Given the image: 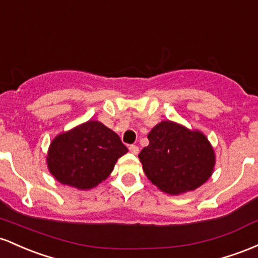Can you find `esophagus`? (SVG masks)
Wrapping results in <instances>:
<instances>
[{
  "instance_id": "obj_1",
  "label": "esophagus",
  "mask_w": 258,
  "mask_h": 258,
  "mask_svg": "<svg viewBox=\"0 0 258 258\" xmlns=\"http://www.w3.org/2000/svg\"><path fill=\"white\" fill-rule=\"evenodd\" d=\"M129 151L132 153H134V155H138L139 153V147L137 145H130L129 146Z\"/></svg>"
}]
</instances>
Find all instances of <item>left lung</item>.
<instances>
[{"mask_svg": "<svg viewBox=\"0 0 258 258\" xmlns=\"http://www.w3.org/2000/svg\"><path fill=\"white\" fill-rule=\"evenodd\" d=\"M147 138L149 146L141 150L139 158L147 178L163 192L179 195L192 191L212 175L215 151L199 130L163 120Z\"/></svg>", "mask_w": 258, "mask_h": 258, "instance_id": "left-lung-1", "label": "left lung"}]
</instances>
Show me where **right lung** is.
<instances>
[{
	"instance_id": "1",
	"label": "right lung",
	"mask_w": 258,
	"mask_h": 258,
	"mask_svg": "<svg viewBox=\"0 0 258 258\" xmlns=\"http://www.w3.org/2000/svg\"><path fill=\"white\" fill-rule=\"evenodd\" d=\"M128 152L117 134L97 120H89L52 140L47 167L60 184L79 190L95 187L112 173Z\"/></svg>"
}]
</instances>
